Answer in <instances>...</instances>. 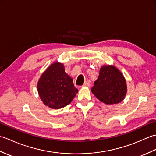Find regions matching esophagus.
Instances as JSON below:
<instances>
[{
  "label": "esophagus",
  "instance_id": "obj_1",
  "mask_svg": "<svg viewBox=\"0 0 156 156\" xmlns=\"http://www.w3.org/2000/svg\"><path fill=\"white\" fill-rule=\"evenodd\" d=\"M90 86H91L90 82V81H87V82H86L85 83L83 84V86H82V87H88V88H89V87H90Z\"/></svg>",
  "mask_w": 156,
  "mask_h": 156
}]
</instances>
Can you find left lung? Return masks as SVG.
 Segmentation results:
<instances>
[{"mask_svg": "<svg viewBox=\"0 0 156 156\" xmlns=\"http://www.w3.org/2000/svg\"><path fill=\"white\" fill-rule=\"evenodd\" d=\"M91 91L99 101L107 105L123 101L127 92L126 80L121 72L112 65L102 66Z\"/></svg>", "mask_w": 156, "mask_h": 156, "instance_id": "left-lung-1", "label": "left lung"}]
</instances>
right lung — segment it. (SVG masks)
Masks as SVG:
<instances>
[{
  "mask_svg": "<svg viewBox=\"0 0 156 156\" xmlns=\"http://www.w3.org/2000/svg\"><path fill=\"white\" fill-rule=\"evenodd\" d=\"M39 97L45 106L59 109L69 105L78 90L72 78L65 72L62 63H53L41 74L37 82Z\"/></svg>",
  "mask_w": 156,
  "mask_h": 156,
  "instance_id": "obj_1",
  "label": "right lung"
}]
</instances>
